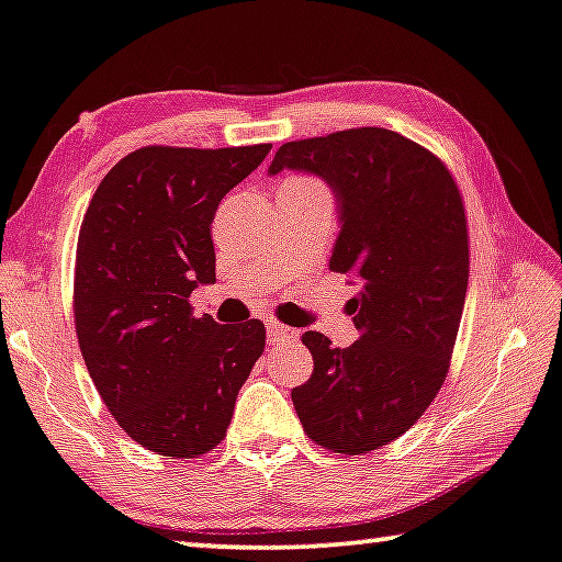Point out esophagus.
<instances>
[{"mask_svg": "<svg viewBox=\"0 0 562 562\" xmlns=\"http://www.w3.org/2000/svg\"><path fill=\"white\" fill-rule=\"evenodd\" d=\"M292 335H295V330L292 328H288V325H282V323H267V340L272 342H280V340H288V338H292Z\"/></svg>", "mask_w": 562, "mask_h": 562, "instance_id": "1", "label": "esophagus"}]
</instances>
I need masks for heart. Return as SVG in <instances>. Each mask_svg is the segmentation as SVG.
Returning a JSON list of instances; mask_svg holds the SVG:
<instances>
[{
    "mask_svg": "<svg viewBox=\"0 0 562 562\" xmlns=\"http://www.w3.org/2000/svg\"><path fill=\"white\" fill-rule=\"evenodd\" d=\"M282 189H325V187L317 179H313V176H290V179L282 183Z\"/></svg>",
    "mask_w": 562,
    "mask_h": 562,
    "instance_id": "1",
    "label": "heart"
}]
</instances>
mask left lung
<instances>
[{
	"mask_svg": "<svg viewBox=\"0 0 562 562\" xmlns=\"http://www.w3.org/2000/svg\"><path fill=\"white\" fill-rule=\"evenodd\" d=\"M323 176L340 201L330 270L361 284L348 300L358 338L335 348L307 330L313 375L292 389L300 424L333 454H371L412 429L441 389L462 323L469 229L437 154L386 128L282 144L270 173Z\"/></svg>",
	"mask_w": 562,
	"mask_h": 562,
	"instance_id": "obj_1",
	"label": "left lung"
}]
</instances>
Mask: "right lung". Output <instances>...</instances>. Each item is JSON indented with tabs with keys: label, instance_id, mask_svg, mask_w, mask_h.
I'll list each match as a JSON object with an SVG mask.
<instances>
[{
	"label": "right lung",
	"instance_id": "add662e5",
	"mask_svg": "<svg viewBox=\"0 0 562 562\" xmlns=\"http://www.w3.org/2000/svg\"><path fill=\"white\" fill-rule=\"evenodd\" d=\"M270 148L131 150L82 216L72 282L82 361L121 429L161 457L220 447L265 350L262 321L220 325L189 297L216 280V206Z\"/></svg>",
	"mask_w": 562,
	"mask_h": 562
}]
</instances>
